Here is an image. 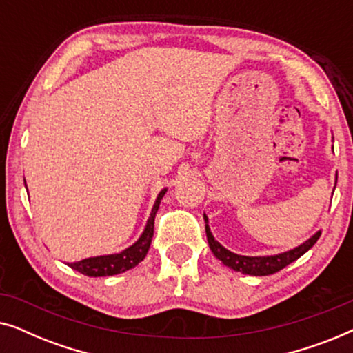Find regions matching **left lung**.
Instances as JSON below:
<instances>
[{"instance_id":"obj_1","label":"left lung","mask_w":353,"mask_h":353,"mask_svg":"<svg viewBox=\"0 0 353 353\" xmlns=\"http://www.w3.org/2000/svg\"><path fill=\"white\" fill-rule=\"evenodd\" d=\"M336 188V186H334ZM205 220V234L207 241H209V248L216 259L220 260L221 263L226 265V267L233 268L234 272H241L244 274H250V276H267V274H273L288 267L289 263H292L294 260L302 257L303 254L307 252L308 249H312L318 238L321 236V231H316L312 238H308L305 243H302L297 248L291 250H286V252L276 254V255H257V257H249V255H239L234 254L223 248L219 241H215L214 234H212L210 226H209V219L204 214Z\"/></svg>"}]
</instances>
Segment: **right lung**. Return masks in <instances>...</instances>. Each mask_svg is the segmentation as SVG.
<instances>
[{
  "label": "right lung",
  "instance_id": "1",
  "mask_svg": "<svg viewBox=\"0 0 353 353\" xmlns=\"http://www.w3.org/2000/svg\"><path fill=\"white\" fill-rule=\"evenodd\" d=\"M167 192V188L157 194V199L154 202V207L149 214V219L144 226V231L139 236L138 241L130 245V248L123 249L119 254H109V255H96V257H88L80 260V262L67 263L70 268H74L75 272L91 278H99V276H112V274H119L127 272L130 268H134L139 262H143L146 257L149 245H151L152 234H154V219L161 205V201L163 194Z\"/></svg>",
  "mask_w": 353,
  "mask_h": 353
}]
</instances>
